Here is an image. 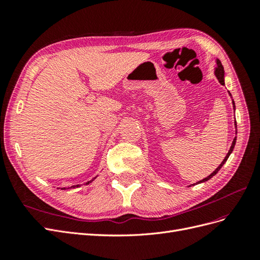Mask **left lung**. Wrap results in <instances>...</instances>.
<instances>
[{
    "label": "left lung",
    "instance_id": "obj_1",
    "mask_svg": "<svg viewBox=\"0 0 260 260\" xmlns=\"http://www.w3.org/2000/svg\"><path fill=\"white\" fill-rule=\"evenodd\" d=\"M216 62H217V67H216V69H215V75H216V77H217V79H218V81L220 82V84H222V85H224V69H223V66H222V64H221V61H220L219 59H216ZM231 95V94H230ZM233 103V107H235L234 106V102H232ZM234 124L237 125V122H234ZM235 142H237V137L234 138V140H233V142H232V145H231V147H230V149H229V152H228V154H226V156L224 157V159L222 160V162L218 166V168L212 172L211 175H209L207 178H205V179H203V180H201V181H199V182H196V183H194V184H192V185H195V184H199V183H202V182H206V181H208L210 178H212L214 177L217 172L221 169V167L223 166V165L225 164V161L228 160V158H229V156H230V154L233 152V148H234V145H235ZM191 186V185H190Z\"/></svg>",
    "mask_w": 260,
    "mask_h": 260
}]
</instances>
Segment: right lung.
<instances>
[{
    "label": "right lung",
    "mask_w": 260,
    "mask_h": 260,
    "mask_svg": "<svg viewBox=\"0 0 260 260\" xmlns=\"http://www.w3.org/2000/svg\"><path fill=\"white\" fill-rule=\"evenodd\" d=\"M96 178V177H95ZM95 178H93L92 180H90V181H88V183H86V184H89V183H91L92 182V181L94 180V179H95ZM80 186V184H77V185H73V186H70V187H68V188H75V187H79ZM62 190H66V188L64 187V188H62Z\"/></svg>",
    "instance_id": "obj_1"
}]
</instances>
